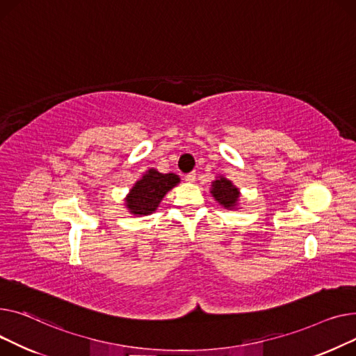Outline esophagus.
<instances>
[{
  "instance_id": "obj_1",
  "label": "esophagus",
  "mask_w": 356,
  "mask_h": 356,
  "mask_svg": "<svg viewBox=\"0 0 356 356\" xmlns=\"http://www.w3.org/2000/svg\"><path fill=\"white\" fill-rule=\"evenodd\" d=\"M195 179H197V174L195 172H190V174L185 175V181L186 182H195Z\"/></svg>"
}]
</instances>
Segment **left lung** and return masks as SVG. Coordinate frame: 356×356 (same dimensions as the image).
<instances>
[{
    "label": "left lung",
    "instance_id": "1",
    "mask_svg": "<svg viewBox=\"0 0 356 356\" xmlns=\"http://www.w3.org/2000/svg\"><path fill=\"white\" fill-rule=\"evenodd\" d=\"M211 194L216 201L222 205L227 210H236L238 205L240 191L233 182L225 177H217V179L211 185Z\"/></svg>",
    "mask_w": 356,
    "mask_h": 356
}]
</instances>
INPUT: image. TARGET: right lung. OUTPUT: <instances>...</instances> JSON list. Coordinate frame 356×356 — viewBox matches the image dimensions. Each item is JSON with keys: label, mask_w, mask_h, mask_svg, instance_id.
Returning <instances> with one entry per match:
<instances>
[{"label": "right lung", "mask_w": 356, "mask_h": 356, "mask_svg": "<svg viewBox=\"0 0 356 356\" xmlns=\"http://www.w3.org/2000/svg\"><path fill=\"white\" fill-rule=\"evenodd\" d=\"M179 177L175 174H161L151 168L131 188L124 198V205L134 216H149L161 204L165 194L179 184Z\"/></svg>", "instance_id": "add662e5"}]
</instances>
